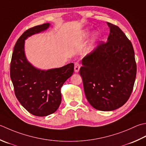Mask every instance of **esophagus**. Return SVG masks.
<instances>
[{"label": "esophagus", "instance_id": "34e87169", "mask_svg": "<svg viewBox=\"0 0 146 146\" xmlns=\"http://www.w3.org/2000/svg\"><path fill=\"white\" fill-rule=\"evenodd\" d=\"M80 68V65L78 63V62H75V67H74V69H75V71L76 73H78Z\"/></svg>", "mask_w": 146, "mask_h": 146}]
</instances>
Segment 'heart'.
Listing matches in <instances>:
<instances>
[{
	"mask_svg": "<svg viewBox=\"0 0 146 146\" xmlns=\"http://www.w3.org/2000/svg\"><path fill=\"white\" fill-rule=\"evenodd\" d=\"M90 33H91V31L89 30H84V31H83V33H82L83 38H87L88 36H89ZM97 38H98V36H97L96 34H95V35H94V36H93L92 42V43H91V44H90V45L89 46V47H88V50H90V51L92 50L94 48V47H95V42L96 41Z\"/></svg>",
	"mask_w": 146,
	"mask_h": 146,
	"instance_id": "b5f03b06",
	"label": "heart"
}]
</instances>
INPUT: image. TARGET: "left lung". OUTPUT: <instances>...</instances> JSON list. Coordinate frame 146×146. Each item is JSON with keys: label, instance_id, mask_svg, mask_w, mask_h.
Segmentation results:
<instances>
[{"label": "left lung", "instance_id": "left-lung-1", "mask_svg": "<svg viewBox=\"0 0 146 146\" xmlns=\"http://www.w3.org/2000/svg\"><path fill=\"white\" fill-rule=\"evenodd\" d=\"M110 33L83 58L80 74L85 96L95 109L110 111L124 105L135 80L137 66L131 42L120 28L107 23Z\"/></svg>", "mask_w": 146, "mask_h": 146}]
</instances>
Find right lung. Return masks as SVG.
<instances>
[{
    "label": "right lung",
    "instance_id": "obj_1",
    "mask_svg": "<svg viewBox=\"0 0 146 146\" xmlns=\"http://www.w3.org/2000/svg\"><path fill=\"white\" fill-rule=\"evenodd\" d=\"M50 25L45 23L25 31L16 43L11 62L10 76L16 97L28 112L37 116H48L58 109L61 87L74 71L73 63L43 70L35 68L26 58L25 40L46 30Z\"/></svg>",
    "mask_w": 146,
    "mask_h": 146
}]
</instances>
